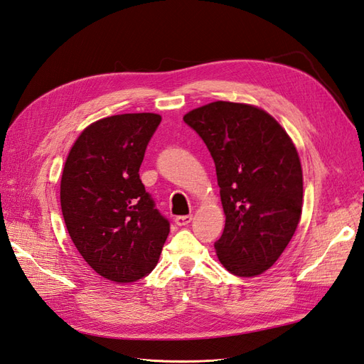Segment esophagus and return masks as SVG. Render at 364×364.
<instances>
[{
	"label": "esophagus",
	"instance_id": "1",
	"mask_svg": "<svg viewBox=\"0 0 364 364\" xmlns=\"http://www.w3.org/2000/svg\"><path fill=\"white\" fill-rule=\"evenodd\" d=\"M192 222V214H186V216H177L175 218V223L178 226H186Z\"/></svg>",
	"mask_w": 364,
	"mask_h": 364
}]
</instances>
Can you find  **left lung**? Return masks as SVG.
Instances as JSON below:
<instances>
[{
    "instance_id": "8db88e82",
    "label": "left lung",
    "mask_w": 364,
    "mask_h": 364,
    "mask_svg": "<svg viewBox=\"0 0 364 364\" xmlns=\"http://www.w3.org/2000/svg\"><path fill=\"white\" fill-rule=\"evenodd\" d=\"M216 165L225 230L214 243L228 272L253 277L285 250L301 218L303 172L277 121L257 106L213 102L184 115Z\"/></svg>"
}]
</instances>
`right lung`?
Instances as JSON below:
<instances>
[{
  "mask_svg": "<svg viewBox=\"0 0 364 364\" xmlns=\"http://www.w3.org/2000/svg\"><path fill=\"white\" fill-rule=\"evenodd\" d=\"M160 121L150 112L102 118L79 134L64 165L67 231L92 270L117 284L150 274L169 234V220L139 178Z\"/></svg>",
  "mask_w": 364,
  "mask_h": 364,
  "instance_id": "1",
  "label": "right lung"
}]
</instances>
